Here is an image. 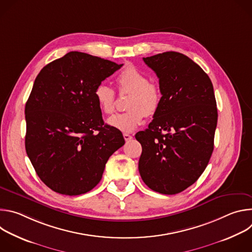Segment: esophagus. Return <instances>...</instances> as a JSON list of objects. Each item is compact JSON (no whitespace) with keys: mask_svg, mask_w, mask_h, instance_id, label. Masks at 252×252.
<instances>
[{"mask_svg":"<svg viewBox=\"0 0 252 252\" xmlns=\"http://www.w3.org/2000/svg\"><path fill=\"white\" fill-rule=\"evenodd\" d=\"M124 137L126 141H129L132 138V135H130L129 133H124Z\"/></svg>","mask_w":252,"mask_h":252,"instance_id":"1","label":"esophagus"}]
</instances>
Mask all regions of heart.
I'll list each match as a JSON object with an SVG mask.
<instances>
[{
    "instance_id": "b5f03b06",
    "label": "heart",
    "mask_w": 252,
    "mask_h": 252,
    "mask_svg": "<svg viewBox=\"0 0 252 252\" xmlns=\"http://www.w3.org/2000/svg\"><path fill=\"white\" fill-rule=\"evenodd\" d=\"M117 85L121 94H129L126 99L127 111L117 114L107 120L110 126L124 131H133L141 125L145 115L154 116L161 103V91L159 87L150 82L149 76L139 68L128 65L117 77ZM99 110L111 115L116 107V93L104 84H99L94 93Z\"/></svg>"
}]
</instances>
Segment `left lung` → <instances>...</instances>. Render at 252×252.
<instances>
[{
	"instance_id": "left-lung-1",
	"label": "left lung",
	"mask_w": 252,
	"mask_h": 252,
	"mask_svg": "<svg viewBox=\"0 0 252 252\" xmlns=\"http://www.w3.org/2000/svg\"><path fill=\"white\" fill-rule=\"evenodd\" d=\"M159 79L162 98L149 128L135 138L139 174L151 189L176 194L193 185L213 152L218 107L213 86L189 57L165 52L143 58Z\"/></svg>"
}]
</instances>
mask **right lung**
Wrapping results in <instances>:
<instances>
[{
  "label": "right lung",
  "mask_w": 252,
  "mask_h": 252,
  "mask_svg": "<svg viewBox=\"0 0 252 252\" xmlns=\"http://www.w3.org/2000/svg\"><path fill=\"white\" fill-rule=\"evenodd\" d=\"M123 64L69 52L42 68L25 107L27 155L52 190L79 195L101 179L110 157L125 145L104 125L94 93Z\"/></svg>",
  "instance_id": "1"
}]
</instances>
